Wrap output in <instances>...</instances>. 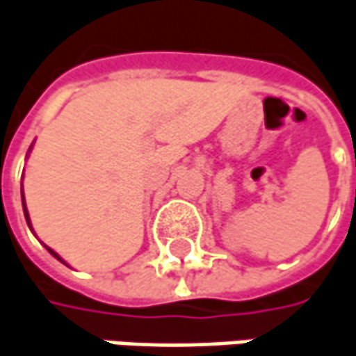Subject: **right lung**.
I'll return each instance as SVG.
<instances>
[{"label": "right lung", "instance_id": "1", "mask_svg": "<svg viewBox=\"0 0 356 356\" xmlns=\"http://www.w3.org/2000/svg\"><path fill=\"white\" fill-rule=\"evenodd\" d=\"M24 212H26V220H27V224H29V216H27V210H26V202H24ZM47 250H49V252H51V254H54V257L58 258V260H62V258L58 257V254H56V252H54V250H51V248H47ZM63 262V260H62Z\"/></svg>", "mask_w": 356, "mask_h": 356}]
</instances>
